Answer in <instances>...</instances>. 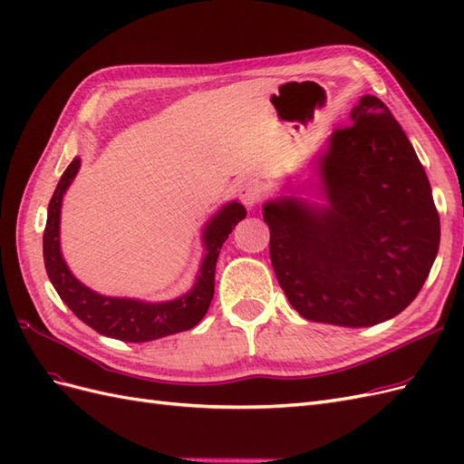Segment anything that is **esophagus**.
Segmentation results:
<instances>
[{"label": "esophagus", "instance_id": "obj_1", "mask_svg": "<svg viewBox=\"0 0 464 464\" xmlns=\"http://www.w3.org/2000/svg\"><path fill=\"white\" fill-rule=\"evenodd\" d=\"M263 193H265V188L257 179H246L240 186V198L247 207H256L261 201Z\"/></svg>", "mask_w": 464, "mask_h": 464}]
</instances>
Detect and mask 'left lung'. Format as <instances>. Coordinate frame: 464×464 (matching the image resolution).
<instances>
[{"label": "left lung", "instance_id": "left-lung-1", "mask_svg": "<svg viewBox=\"0 0 464 464\" xmlns=\"http://www.w3.org/2000/svg\"><path fill=\"white\" fill-rule=\"evenodd\" d=\"M353 123L321 159L329 205L283 198L263 207L280 288L302 317L370 327L422 290L440 249V215L424 166L391 110L362 96Z\"/></svg>", "mask_w": 464, "mask_h": 464}]
</instances>
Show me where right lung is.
I'll list each match as a JSON object with an SVG mask.
<instances>
[{
  "label": "right lung",
  "instance_id": "right-lung-1",
  "mask_svg": "<svg viewBox=\"0 0 464 464\" xmlns=\"http://www.w3.org/2000/svg\"><path fill=\"white\" fill-rule=\"evenodd\" d=\"M79 164L81 160L73 159V162L65 168L60 184L50 199L48 220L44 228V265L60 298L67 304L69 310L96 333L125 343H147L162 339V336L188 331L198 325L207 314L210 300L215 296V269L220 247L236 224L246 218V208L240 203H230L207 224L203 237L207 256L201 265L198 285L186 296L162 304H145L128 298H106L82 286L69 273L60 251L62 199L79 170Z\"/></svg>",
  "mask_w": 464,
  "mask_h": 464
}]
</instances>
